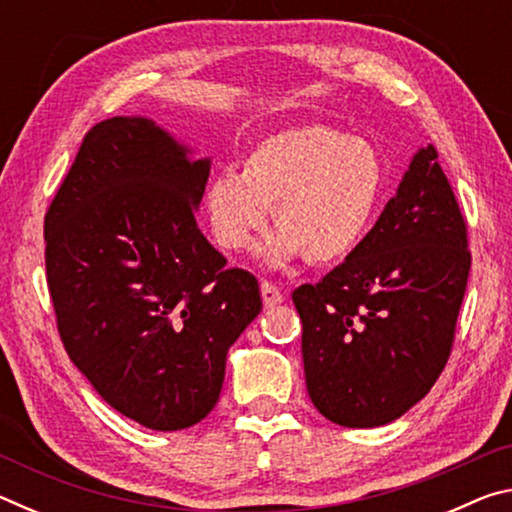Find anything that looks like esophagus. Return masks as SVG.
Returning <instances> with one entry per match:
<instances>
[{
  "instance_id": "obj_1",
  "label": "esophagus",
  "mask_w": 512,
  "mask_h": 512,
  "mask_svg": "<svg viewBox=\"0 0 512 512\" xmlns=\"http://www.w3.org/2000/svg\"><path fill=\"white\" fill-rule=\"evenodd\" d=\"M259 291H262V300H264V307H275L280 305V302L284 300V293L280 287H275L273 282H262L259 284Z\"/></svg>"
}]
</instances>
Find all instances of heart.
<instances>
[{"mask_svg":"<svg viewBox=\"0 0 512 512\" xmlns=\"http://www.w3.org/2000/svg\"><path fill=\"white\" fill-rule=\"evenodd\" d=\"M384 183V162L370 142L329 126H302L255 144L239 176H212L203 203L216 244L225 250L253 244L266 207H273L277 230L259 246L268 266L300 255L311 264H332L366 237Z\"/></svg>","mask_w":512,"mask_h":512,"instance_id":"1","label":"heart"}]
</instances>
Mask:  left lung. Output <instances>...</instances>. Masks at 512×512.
Listing matches in <instances>:
<instances>
[{"label":"left lung","mask_w":512,"mask_h":512,"mask_svg":"<svg viewBox=\"0 0 512 512\" xmlns=\"http://www.w3.org/2000/svg\"><path fill=\"white\" fill-rule=\"evenodd\" d=\"M470 264L465 219L429 144L345 262L291 296L307 391L327 420L381 427L431 391L452 352Z\"/></svg>","instance_id":"obj_1"}]
</instances>
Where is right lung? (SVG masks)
Returning <instances> with one entry per match:
<instances>
[{"instance_id": "obj_1", "label": "right lung", "mask_w": 512, "mask_h": 512, "mask_svg": "<svg viewBox=\"0 0 512 512\" xmlns=\"http://www.w3.org/2000/svg\"><path fill=\"white\" fill-rule=\"evenodd\" d=\"M212 160L149 117L85 135L45 216L58 332L112 409L153 431L219 402L230 345L262 311L255 275L225 268L196 210Z\"/></svg>"}]
</instances>
